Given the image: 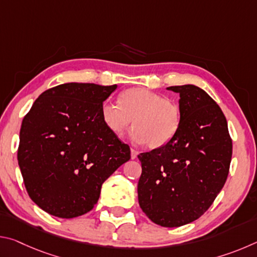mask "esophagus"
<instances>
[{"instance_id":"34e87169","label":"esophagus","mask_w":257,"mask_h":257,"mask_svg":"<svg viewBox=\"0 0 257 257\" xmlns=\"http://www.w3.org/2000/svg\"><path fill=\"white\" fill-rule=\"evenodd\" d=\"M130 152H132V159H133V160L136 159L137 155H138V152H137L136 150H134V149L130 150Z\"/></svg>"}]
</instances>
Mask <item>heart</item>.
Returning <instances> with one entry per match:
<instances>
[{
	"mask_svg": "<svg viewBox=\"0 0 257 257\" xmlns=\"http://www.w3.org/2000/svg\"><path fill=\"white\" fill-rule=\"evenodd\" d=\"M101 118L116 137L122 136L134 120V141L150 149H159L177 134L181 113L178 104L171 99L144 87H135L121 93L120 103L104 102Z\"/></svg>",
	"mask_w": 257,
	"mask_h": 257,
	"instance_id": "b5f03b06",
	"label": "heart"
}]
</instances>
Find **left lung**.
Returning a JSON list of instances; mask_svg holds the SVG:
<instances>
[{
  "mask_svg": "<svg viewBox=\"0 0 257 257\" xmlns=\"http://www.w3.org/2000/svg\"><path fill=\"white\" fill-rule=\"evenodd\" d=\"M167 89L180 96L179 128L168 144L138 155L137 191L149 219L173 228L197 220L214 202L227 180L232 141L223 112L205 90L195 85Z\"/></svg>",
  "mask_w": 257,
  "mask_h": 257,
  "instance_id": "left-lung-1",
  "label": "left lung"
}]
</instances>
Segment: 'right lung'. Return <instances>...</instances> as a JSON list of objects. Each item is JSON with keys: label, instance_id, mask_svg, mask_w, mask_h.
Listing matches in <instances>:
<instances>
[{"label": "right lung", "instance_id": "right-lung-1", "mask_svg": "<svg viewBox=\"0 0 257 257\" xmlns=\"http://www.w3.org/2000/svg\"><path fill=\"white\" fill-rule=\"evenodd\" d=\"M116 85L68 82L42 93L25 115L18 163L29 197L71 219L97 203L103 182L130 160V149L103 123L101 106Z\"/></svg>", "mask_w": 257, "mask_h": 257}]
</instances>
